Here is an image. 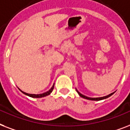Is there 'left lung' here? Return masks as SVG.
Returning <instances> with one entry per match:
<instances>
[{"mask_svg":"<svg viewBox=\"0 0 130 130\" xmlns=\"http://www.w3.org/2000/svg\"><path fill=\"white\" fill-rule=\"evenodd\" d=\"M76 91H77V93H79V95L81 96V97L83 98H85V99H87V100H95V101H99V100H104V99H106V98H107L110 97V95H112L113 93H111L110 94H109V95H106V96H104V97H101V98H89V97H87V96H85V95H83V94H81L80 92H79V91L76 90Z\"/></svg>","mask_w":130,"mask_h":130,"instance_id":"left-lung-1","label":"left lung"}]
</instances>
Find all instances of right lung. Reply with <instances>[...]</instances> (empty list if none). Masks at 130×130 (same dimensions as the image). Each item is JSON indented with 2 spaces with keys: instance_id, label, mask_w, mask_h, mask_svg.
<instances>
[{
  "instance_id": "1",
  "label": "right lung",
  "mask_w": 130,
  "mask_h": 130,
  "mask_svg": "<svg viewBox=\"0 0 130 130\" xmlns=\"http://www.w3.org/2000/svg\"><path fill=\"white\" fill-rule=\"evenodd\" d=\"M54 85L52 86V87H51V89H49V91H47V92H45V93H41V94H30V93H26V92H24V91H22L21 89H20V91H22V93H24L25 95H28V96H30V97H32V98H43V97H45V96H47V95H49L50 93L52 92V91H53V89H54Z\"/></svg>"
}]
</instances>
